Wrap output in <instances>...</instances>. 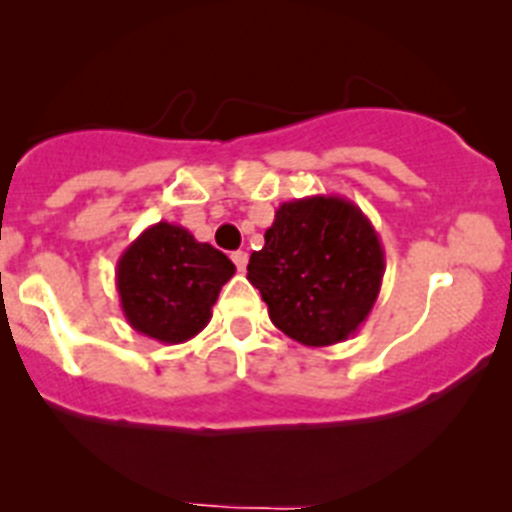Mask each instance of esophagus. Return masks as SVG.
<instances>
[{
	"instance_id": "obj_1",
	"label": "esophagus",
	"mask_w": 512,
	"mask_h": 512,
	"mask_svg": "<svg viewBox=\"0 0 512 512\" xmlns=\"http://www.w3.org/2000/svg\"><path fill=\"white\" fill-rule=\"evenodd\" d=\"M230 259H233V264L238 266V271H243V269H246V264H248V253L246 251H235Z\"/></svg>"
}]
</instances>
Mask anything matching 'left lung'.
<instances>
[{"instance_id": "left-lung-1", "label": "left lung", "mask_w": 512, "mask_h": 512, "mask_svg": "<svg viewBox=\"0 0 512 512\" xmlns=\"http://www.w3.org/2000/svg\"><path fill=\"white\" fill-rule=\"evenodd\" d=\"M382 277L384 248L372 220L338 194L282 202L264 248L248 261V282L261 292L271 323L315 348L354 336Z\"/></svg>"}]
</instances>
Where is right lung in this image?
Returning <instances> with one entry per match:
<instances>
[{
  "label": "right lung",
  "mask_w": 512,
  "mask_h": 512,
  "mask_svg": "<svg viewBox=\"0 0 512 512\" xmlns=\"http://www.w3.org/2000/svg\"><path fill=\"white\" fill-rule=\"evenodd\" d=\"M233 274V261L223 251L161 220L122 251L115 287L130 328L174 346L210 323L212 305Z\"/></svg>",
  "instance_id": "right-lung-1"
}]
</instances>
